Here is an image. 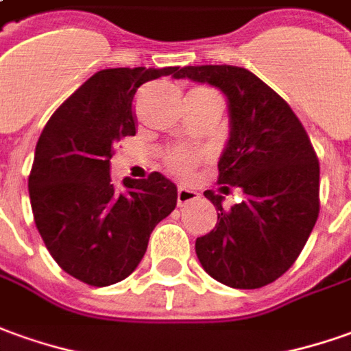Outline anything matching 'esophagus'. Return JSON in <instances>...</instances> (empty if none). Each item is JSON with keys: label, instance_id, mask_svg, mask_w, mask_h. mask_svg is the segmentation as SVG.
Masks as SVG:
<instances>
[{"label": "esophagus", "instance_id": "esophagus-1", "mask_svg": "<svg viewBox=\"0 0 351 351\" xmlns=\"http://www.w3.org/2000/svg\"><path fill=\"white\" fill-rule=\"evenodd\" d=\"M195 200H199V193L185 187V185H180V189H178V206H185V204L195 202Z\"/></svg>", "mask_w": 351, "mask_h": 351}]
</instances>
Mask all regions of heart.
<instances>
[{
  "instance_id": "obj_1",
  "label": "heart",
  "mask_w": 351,
  "mask_h": 351,
  "mask_svg": "<svg viewBox=\"0 0 351 351\" xmlns=\"http://www.w3.org/2000/svg\"><path fill=\"white\" fill-rule=\"evenodd\" d=\"M200 152L193 151V149H173V151L166 156V166L170 168L173 173H189L197 164L200 162Z\"/></svg>"
}]
</instances>
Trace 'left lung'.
<instances>
[{"instance_id": "8db88e82", "label": "left lung", "mask_w": 351, "mask_h": 351, "mask_svg": "<svg viewBox=\"0 0 351 351\" xmlns=\"http://www.w3.org/2000/svg\"><path fill=\"white\" fill-rule=\"evenodd\" d=\"M178 78L210 84L227 97L229 141L217 183L245 195L226 210L221 195L204 191L217 223L197 239V256L227 287H265L289 271L317 221V154L289 103L250 70L202 64L181 69Z\"/></svg>"}]
</instances>
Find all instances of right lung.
<instances>
[{
  "mask_svg": "<svg viewBox=\"0 0 351 351\" xmlns=\"http://www.w3.org/2000/svg\"><path fill=\"white\" fill-rule=\"evenodd\" d=\"M180 66L106 69L53 112L36 145L28 191L34 221L60 269L91 287L125 279L147 252L178 187L158 171L110 181L114 145L135 135L134 97L145 82L180 76Z\"/></svg>",
  "mask_w": 351,
  "mask_h": 351,
  "instance_id": "right-lung-1",
  "label": "right lung"
}]
</instances>
